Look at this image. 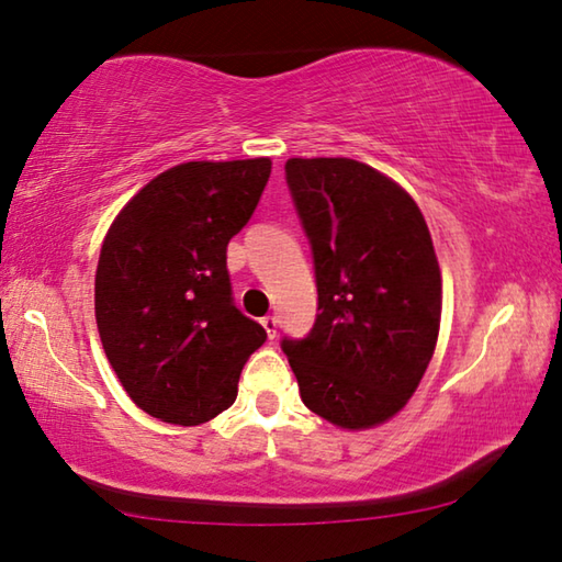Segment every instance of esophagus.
Returning <instances> with one entry per match:
<instances>
[{
	"mask_svg": "<svg viewBox=\"0 0 562 562\" xmlns=\"http://www.w3.org/2000/svg\"><path fill=\"white\" fill-rule=\"evenodd\" d=\"M262 327H265V331H268L270 337H274V335H278V317H274V315L262 317Z\"/></svg>",
	"mask_w": 562,
	"mask_h": 562,
	"instance_id": "34e87169",
	"label": "esophagus"
}]
</instances>
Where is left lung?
<instances>
[{
    "mask_svg": "<svg viewBox=\"0 0 562 562\" xmlns=\"http://www.w3.org/2000/svg\"><path fill=\"white\" fill-rule=\"evenodd\" d=\"M284 178L312 247L319 315L282 339L304 406L341 429L392 418L434 357L441 272L402 186L351 158H290Z\"/></svg>",
    "mask_w": 562,
    "mask_h": 562,
    "instance_id": "1",
    "label": "left lung"
}]
</instances>
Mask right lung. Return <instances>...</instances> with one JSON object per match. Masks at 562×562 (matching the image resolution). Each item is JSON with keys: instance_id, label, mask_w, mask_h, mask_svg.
<instances>
[{"instance_id": "obj_1", "label": "right lung", "mask_w": 562, "mask_h": 562, "mask_svg": "<svg viewBox=\"0 0 562 562\" xmlns=\"http://www.w3.org/2000/svg\"><path fill=\"white\" fill-rule=\"evenodd\" d=\"M270 158L190 160L116 215L97 268V325L123 389L146 414L198 426L237 396L268 331L233 302L227 243L250 221Z\"/></svg>"}]
</instances>
